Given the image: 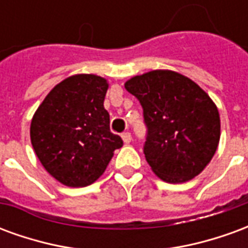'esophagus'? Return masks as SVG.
Listing matches in <instances>:
<instances>
[{
	"mask_svg": "<svg viewBox=\"0 0 248 248\" xmlns=\"http://www.w3.org/2000/svg\"><path fill=\"white\" fill-rule=\"evenodd\" d=\"M122 140H124V143L127 145V143H130V142H131V140H133V138H131V134H130L129 131H126V133H124V134H122Z\"/></svg>",
	"mask_w": 248,
	"mask_h": 248,
	"instance_id": "obj_1",
	"label": "esophagus"
}]
</instances>
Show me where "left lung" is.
<instances>
[{
	"mask_svg": "<svg viewBox=\"0 0 248 248\" xmlns=\"http://www.w3.org/2000/svg\"><path fill=\"white\" fill-rule=\"evenodd\" d=\"M143 108L146 161L162 181L183 183L203 171L218 149L219 111L190 78L153 70L124 83Z\"/></svg>",
	"mask_w": 248,
	"mask_h": 248,
	"instance_id": "obj_1",
	"label": "left lung"
}]
</instances>
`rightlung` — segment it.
<instances>
[{
	"label": "right lung",
	"instance_id": "add662e5",
	"mask_svg": "<svg viewBox=\"0 0 248 248\" xmlns=\"http://www.w3.org/2000/svg\"><path fill=\"white\" fill-rule=\"evenodd\" d=\"M108 81L77 74L53 87L33 115L30 140L45 170L69 187H85L102 175L124 140L110 131L103 108Z\"/></svg>",
	"mask_w": 248,
	"mask_h": 248
}]
</instances>
